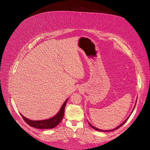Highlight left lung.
<instances>
[{"mask_svg":"<svg viewBox=\"0 0 150 150\" xmlns=\"http://www.w3.org/2000/svg\"><path fill=\"white\" fill-rule=\"evenodd\" d=\"M136 105H135V106H136ZM135 106H134V109H133V110H134V108H135ZM132 111L131 112V114H132ZM131 114L129 115V116L131 115ZM129 117H128L127 118V119H126V120H125V121H124V122H123L122 123H121V124H120V125H119V126H118V127H116V128H114V129H111V130H101V129H98V128H96V127H93V126H92V125H91V123H89V122H88V123H89V124L90 125V126H91V127H92V128H93L94 129H96V130H97V131H103V132H109V131H115V130H116V129H119V128H120V127H122V125H123V124H124V123H125L126 122H127V120L128 119V118L129 117Z\"/></svg>","mask_w":150,"mask_h":150,"instance_id":"obj_1","label":"left lung"}]
</instances>
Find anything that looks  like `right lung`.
Listing matches in <instances>:
<instances>
[{"label": "right lung", "instance_id": "1", "mask_svg": "<svg viewBox=\"0 0 150 150\" xmlns=\"http://www.w3.org/2000/svg\"><path fill=\"white\" fill-rule=\"evenodd\" d=\"M67 100L68 98L66 99L64 101V103H63L62 106L59 109V112L53 117L50 118V119H48L44 120H31L27 119V118H25L24 116H23L22 114L21 115L23 119V120H25V122L31 127L38 129H52L54 127H56L62 119L63 116H64V109L66 105Z\"/></svg>", "mask_w": 150, "mask_h": 150}]
</instances>
